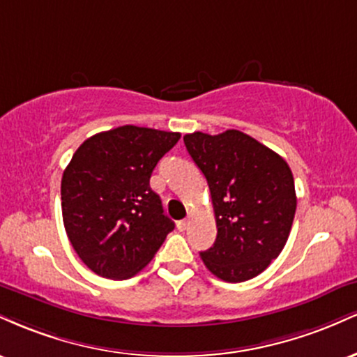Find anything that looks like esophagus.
Listing matches in <instances>:
<instances>
[{
  "mask_svg": "<svg viewBox=\"0 0 357 357\" xmlns=\"http://www.w3.org/2000/svg\"><path fill=\"white\" fill-rule=\"evenodd\" d=\"M188 227H190V220H181V221H178V230H179V231L188 230Z\"/></svg>",
  "mask_w": 357,
  "mask_h": 357,
  "instance_id": "34e87169",
  "label": "esophagus"
}]
</instances>
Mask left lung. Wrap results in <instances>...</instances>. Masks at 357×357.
<instances>
[{"label": "left lung", "mask_w": 357, "mask_h": 357, "mask_svg": "<svg viewBox=\"0 0 357 357\" xmlns=\"http://www.w3.org/2000/svg\"><path fill=\"white\" fill-rule=\"evenodd\" d=\"M183 139L210 186L218 230L202 260L225 282L257 277L289 238L297 208L292 171L284 158L240 130Z\"/></svg>", "instance_id": "left-lung-1"}]
</instances>
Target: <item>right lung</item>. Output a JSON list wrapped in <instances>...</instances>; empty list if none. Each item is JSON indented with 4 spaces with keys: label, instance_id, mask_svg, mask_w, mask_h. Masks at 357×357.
Masks as SVG:
<instances>
[{
    "label": "right lung",
    "instance_id": "1",
    "mask_svg": "<svg viewBox=\"0 0 357 357\" xmlns=\"http://www.w3.org/2000/svg\"><path fill=\"white\" fill-rule=\"evenodd\" d=\"M179 137V132L122 126L89 137L72 155L61 178L65 231L97 275L134 277L174 230L149 179Z\"/></svg>",
    "mask_w": 357,
    "mask_h": 357
}]
</instances>
